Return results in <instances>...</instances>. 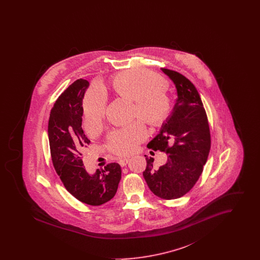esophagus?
Segmentation results:
<instances>
[{"label": "esophagus", "mask_w": 260, "mask_h": 260, "mask_svg": "<svg viewBox=\"0 0 260 260\" xmlns=\"http://www.w3.org/2000/svg\"><path fill=\"white\" fill-rule=\"evenodd\" d=\"M128 161H129V159H128V158L120 159V160H119V164H120V166H121V167H124V166H126V165H127Z\"/></svg>", "instance_id": "obj_1"}]
</instances>
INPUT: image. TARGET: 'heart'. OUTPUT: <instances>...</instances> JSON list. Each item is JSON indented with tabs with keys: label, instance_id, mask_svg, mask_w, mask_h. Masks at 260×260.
Masks as SVG:
<instances>
[{
	"label": "heart",
	"instance_id": "b5f03b06",
	"mask_svg": "<svg viewBox=\"0 0 260 260\" xmlns=\"http://www.w3.org/2000/svg\"><path fill=\"white\" fill-rule=\"evenodd\" d=\"M168 83L160 75L147 69H128L116 75L112 88L123 99L133 100V115L151 128H159L168 122L173 110V100L167 90ZM107 101L100 89H91L84 101L86 125L89 131L99 128L105 117ZM146 137V131L140 121L111 133L106 148L117 156L135 152L137 145Z\"/></svg>",
	"mask_w": 260,
	"mask_h": 260
}]
</instances>
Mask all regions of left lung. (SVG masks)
<instances>
[{
  "instance_id": "obj_1",
  "label": "left lung",
  "mask_w": 260,
  "mask_h": 260,
  "mask_svg": "<svg viewBox=\"0 0 260 260\" xmlns=\"http://www.w3.org/2000/svg\"><path fill=\"white\" fill-rule=\"evenodd\" d=\"M161 71L173 80L177 100L170 119L147 146L165 152L168 159L159 169H154V159L145 156L143 176L157 197L174 200L187 194L203 173L210 150V125L195 86L176 71L167 68Z\"/></svg>"
}]
</instances>
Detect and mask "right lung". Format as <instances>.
Listing matches in <instances>:
<instances>
[{
  "label": "right lung",
  "mask_w": 260,
  "mask_h": 260,
  "mask_svg": "<svg viewBox=\"0 0 260 260\" xmlns=\"http://www.w3.org/2000/svg\"><path fill=\"white\" fill-rule=\"evenodd\" d=\"M88 86L87 80L79 79L58 96L50 110L48 133L52 165L66 190L84 204L101 206L115 196L122 171L111 162L90 175L84 167L82 152L90 141L82 128V105Z\"/></svg>",
  "instance_id": "obj_1"
}]
</instances>
